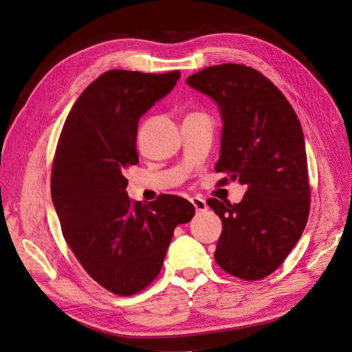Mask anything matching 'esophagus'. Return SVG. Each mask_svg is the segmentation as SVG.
Here are the masks:
<instances>
[{
  "label": "esophagus",
  "mask_w": 352,
  "mask_h": 352,
  "mask_svg": "<svg viewBox=\"0 0 352 352\" xmlns=\"http://www.w3.org/2000/svg\"><path fill=\"white\" fill-rule=\"evenodd\" d=\"M190 201H191V205L195 206V209H196L197 212H205V210H208L206 201L203 200V199H200V197H191Z\"/></svg>",
  "instance_id": "obj_1"
}]
</instances>
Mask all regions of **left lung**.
<instances>
[{"label": "left lung", "instance_id": "obj_1", "mask_svg": "<svg viewBox=\"0 0 352 352\" xmlns=\"http://www.w3.org/2000/svg\"><path fill=\"white\" fill-rule=\"evenodd\" d=\"M217 102L223 121L219 184L247 186L240 203L208 199L222 221L214 260L232 276L263 279L298 243L310 213L304 134L296 111L267 77L244 64H221L187 77Z\"/></svg>", "mask_w": 352, "mask_h": 352}]
</instances>
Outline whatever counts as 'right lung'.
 I'll use <instances>...</instances> for the list:
<instances>
[{
  "mask_svg": "<svg viewBox=\"0 0 352 352\" xmlns=\"http://www.w3.org/2000/svg\"><path fill=\"white\" fill-rule=\"evenodd\" d=\"M179 74H100L76 100L56 144L51 196L63 235L87 275L116 296L151 285L175 226L195 217V206L179 196L160 195L147 205L126 191V171L139 162V120Z\"/></svg>",
  "mask_w": 352,
  "mask_h": 352,
  "instance_id": "obj_1",
  "label": "right lung"
}]
</instances>
